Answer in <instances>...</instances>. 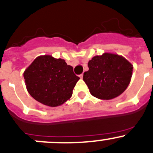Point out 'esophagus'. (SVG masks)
I'll return each instance as SVG.
<instances>
[{"mask_svg": "<svg viewBox=\"0 0 153 153\" xmlns=\"http://www.w3.org/2000/svg\"><path fill=\"white\" fill-rule=\"evenodd\" d=\"M79 77H80L81 79H82V77H83V74H80V75H79Z\"/></svg>", "mask_w": 153, "mask_h": 153, "instance_id": "obj_1", "label": "esophagus"}]
</instances>
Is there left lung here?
Segmentation results:
<instances>
[{
    "instance_id": "1",
    "label": "left lung",
    "mask_w": 153,
    "mask_h": 153,
    "mask_svg": "<svg viewBox=\"0 0 153 153\" xmlns=\"http://www.w3.org/2000/svg\"><path fill=\"white\" fill-rule=\"evenodd\" d=\"M88 71L83 80L91 95L101 100H110L119 96L128 86L133 65L118 54L104 52L88 61Z\"/></svg>"
}]
</instances>
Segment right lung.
I'll return each mask as SVG.
<instances>
[{"instance_id": "right-lung-1", "label": "right lung", "mask_w": 153, "mask_h": 153, "mask_svg": "<svg viewBox=\"0 0 153 153\" xmlns=\"http://www.w3.org/2000/svg\"><path fill=\"white\" fill-rule=\"evenodd\" d=\"M26 88L36 101L51 107H59L71 97L79 76L65 60L50 55L36 58L23 73Z\"/></svg>"}]
</instances>
